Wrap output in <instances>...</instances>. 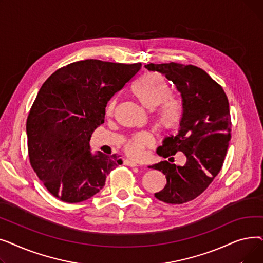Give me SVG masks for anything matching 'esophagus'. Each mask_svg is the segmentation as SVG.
I'll return each mask as SVG.
<instances>
[{
	"instance_id": "esophagus-1",
	"label": "esophagus",
	"mask_w": 263,
	"mask_h": 263,
	"mask_svg": "<svg viewBox=\"0 0 263 263\" xmlns=\"http://www.w3.org/2000/svg\"><path fill=\"white\" fill-rule=\"evenodd\" d=\"M124 164L128 165V166H130V167H135V166H139V165H137L135 162H133V161H129V160H126V161H124Z\"/></svg>"
}]
</instances>
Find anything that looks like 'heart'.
<instances>
[{
	"mask_svg": "<svg viewBox=\"0 0 263 263\" xmlns=\"http://www.w3.org/2000/svg\"><path fill=\"white\" fill-rule=\"evenodd\" d=\"M133 95L141 104L149 109L154 110L160 105L156 112L157 126L164 131L174 130L180 120V108L176 101L170 99L171 89L165 79L157 72H148L142 76L135 82L132 88ZM116 101H109L106 113L112 115L114 113ZM153 144V139L147 133L137 134L126 143L124 151L133 158L140 159L144 155L145 148Z\"/></svg>",
	"mask_w": 263,
	"mask_h": 263,
	"instance_id": "b5f03b06",
	"label": "heart"
}]
</instances>
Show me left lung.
<instances>
[{
  "mask_svg": "<svg viewBox=\"0 0 263 263\" xmlns=\"http://www.w3.org/2000/svg\"><path fill=\"white\" fill-rule=\"evenodd\" d=\"M145 68L164 74L181 96L178 133L167 136L157 154L174 160L173 156L181 151L186 157L185 164L179 166L161 161L149 168L166 177L167 182L156 193V198L166 203H184L198 197L223 166L231 137L229 102L222 86L196 66L172 62L151 63Z\"/></svg>",
  "mask_w": 263,
  "mask_h": 263,
  "instance_id": "1",
  "label": "left lung"
}]
</instances>
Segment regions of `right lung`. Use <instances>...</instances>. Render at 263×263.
I'll return each instance as SVG.
<instances>
[{
    "label": "right lung",
    "mask_w": 263,
    "mask_h": 263,
    "mask_svg": "<svg viewBox=\"0 0 263 263\" xmlns=\"http://www.w3.org/2000/svg\"><path fill=\"white\" fill-rule=\"evenodd\" d=\"M141 67L80 61L52 73L39 89L26 120L27 149L34 172L54 197L70 203L92 197L122 163L116 155H92L89 141L104 122L109 99Z\"/></svg>",
    "instance_id": "obj_1"
}]
</instances>
